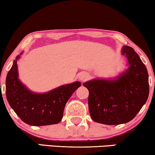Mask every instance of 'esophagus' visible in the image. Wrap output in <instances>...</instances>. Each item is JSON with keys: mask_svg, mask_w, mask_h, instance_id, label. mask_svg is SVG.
<instances>
[{"mask_svg": "<svg viewBox=\"0 0 155 155\" xmlns=\"http://www.w3.org/2000/svg\"><path fill=\"white\" fill-rule=\"evenodd\" d=\"M88 78H89V75L87 74H81L79 76L80 80H81V81H86L87 79H88Z\"/></svg>", "mask_w": 155, "mask_h": 155, "instance_id": "34e87169", "label": "esophagus"}]
</instances>
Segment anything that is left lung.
Here are the masks:
<instances>
[{"mask_svg": "<svg viewBox=\"0 0 155 155\" xmlns=\"http://www.w3.org/2000/svg\"><path fill=\"white\" fill-rule=\"evenodd\" d=\"M122 54L130 65L125 73L114 80L95 79L83 84L89 90L90 117L98 123H127L148 99L149 75L145 65L132 47L124 46Z\"/></svg>", "mask_w": 155, "mask_h": 155, "instance_id": "1", "label": "left lung"}]
</instances>
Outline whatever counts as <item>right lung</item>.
Returning a JSON list of instances; mask_svg holds the SVG:
<instances>
[{
	"label": "right lung",
	"mask_w": 155,
	"mask_h": 155,
	"mask_svg": "<svg viewBox=\"0 0 155 155\" xmlns=\"http://www.w3.org/2000/svg\"><path fill=\"white\" fill-rule=\"evenodd\" d=\"M21 54L22 53L14 60L6 76V95L8 104L19 118L30 125L59 123L63 118L67 101L81 86V82L76 81L63 85L47 93H33L18 79L17 63Z\"/></svg>",
	"instance_id": "right-lung-1"
}]
</instances>
